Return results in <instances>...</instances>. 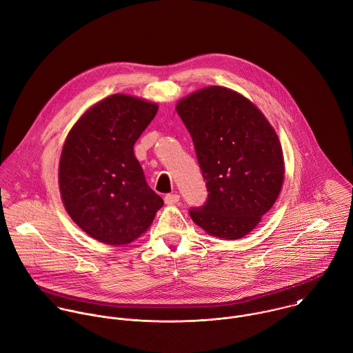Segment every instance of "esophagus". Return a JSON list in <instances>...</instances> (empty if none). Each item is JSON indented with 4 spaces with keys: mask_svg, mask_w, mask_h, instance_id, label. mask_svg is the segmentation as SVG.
<instances>
[{
    "mask_svg": "<svg viewBox=\"0 0 353 353\" xmlns=\"http://www.w3.org/2000/svg\"><path fill=\"white\" fill-rule=\"evenodd\" d=\"M179 201H180V195H177V194H168V195H165V203L166 205H174Z\"/></svg>",
    "mask_w": 353,
    "mask_h": 353,
    "instance_id": "esophagus-1",
    "label": "esophagus"
}]
</instances>
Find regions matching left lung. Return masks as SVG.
I'll return each instance as SVG.
<instances>
[{
    "label": "left lung",
    "instance_id": "8db88e82",
    "mask_svg": "<svg viewBox=\"0 0 353 353\" xmlns=\"http://www.w3.org/2000/svg\"><path fill=\"white\" fill-rule=\"evenodd\" d=\"M206 181L208 199L190 216L208 234L239 239L275 203L285 177L279 139L263 112L242 94L201 89L177 103Z\"/></svg>",
    "mask_w": 353,
    "mask_h": 353
}]
</instances>
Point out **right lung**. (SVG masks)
<instances>
[{"mask_svg": "<svg viewBox=\"0 0 353 353\" xmlns=\"http://www.w3.org/2000/svg\"><path fill=\"white\" fill-rule=\"evenodd\" d=\"M157 111L154 103L112 94L88 110L65 139L59 165L61 199L70 217L99 242L134 241L163 205L133 151Z\"/></svg>", "mask_w": 353, "mask_h": 353, "instance_id": "right-lung-1", "label": "right lung"}]
</instances>
